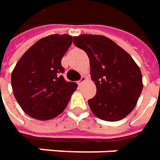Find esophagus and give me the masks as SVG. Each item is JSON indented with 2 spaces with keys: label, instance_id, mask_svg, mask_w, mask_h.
I'll return each mask as SVG.
<instances>
[{
  "label": "esophagus",
  "instance_id": "obj_1",
  "mask_svg": "<svg viewBox=\"0 0 160 160\" xmlns=\"http://www.w3.org/2000/svg\"><path fill=\"white\" fill-rule=\"evenodd\" d=\"M85 81H86V78L84 77V76H82V77H81V78H80V80H79V82H78L79 85H82V83L85 82Z\"/></svg>",
  "mask_w": 160,
  "mask_h": 160
}]
</instances>
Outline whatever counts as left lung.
<instances>
[{"mask_svg": "<svg viewBox=\"0 0 160 160\" xmlns=\"http://www.w3.org/2000/svg\"><path fill=\"white\" fill-rule=\"evenodd\" d=\"M73 42L89 58L91 79L96 86V96L88 101L93 114L108 122L126 117L143 89L139 66L122 47L102 35H79Z\"/></svg>", "mask_w": 160, "mask_h": 160, "instance_id": "8db88e82", "label": "left lung"}]
</instances>
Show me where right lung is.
<instances>
[{
  "label": "right lung",
  "instance_id": "1",
  "mask_svg": "<svg viewBox=\"0 0 160 160\" xmlns=\"http://www.w3.org/2000/svg\"><path fill=\"white\" fill-rule=\"evenodd\" d=\"M72 37L52 34L39 39L24 53L13 69V95L26 114L38 120H50L66 108L74 82L64 80L61 60L70 48Z\"/></svg>",
  "mask_w": 160,
  "mask_h": 160
}]
</instances>
